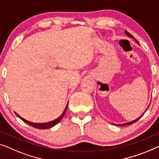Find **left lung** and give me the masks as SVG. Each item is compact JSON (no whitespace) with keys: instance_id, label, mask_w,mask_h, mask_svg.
Listing matches in <instances>:
<instances>
[{"instance_id":"1","label":"left lung","mask_w":159,"mask_h":159,"mask_svg":"<svg viewBox=\"0 0 159 159\" xmlns=\"http://www.w3.org/2000/svg\"><path fill=\"white\" fill-rule=\"evenodd\" d=\"M125 34H127V36H128V37H131V38H133V39H135V38H134V37H133V35H132L131 34H129V33L128 32H127V31H125ZM135 41L136 42H137V43H138V41H137V40H135ZM147 109H148V108H147ZM147 109H146V111L147 110ZM145 111H144V112H143V114L145 113ZM143 114H142V115H140L139 117H138V118H137V119H136V120H133V121H131V122H126V123H124V124H120V125H117V126H125V125H132V124L135 123V122H137V121H138V120H139V119H140V117H141L143 115ZM114 125H115V124H114Z\"/></svg>"}]
</instances>
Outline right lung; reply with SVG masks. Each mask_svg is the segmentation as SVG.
I'll return each mask as SVG.
<instances>
[{"mask_svg":"<svg viewBox=\"0 0 159 159\" xmlns=\"http://www.w3.org/2000/svg\"><path fill=\"white\" fill-rule=\"evenodd\" d=\"M67 108H68V104H67V106L66 107V109H65V110L63 111V112L61 115L59 117L57 118V119H55V120H52V121L51 122H44V123H35V122H30L28 121V120H26L25 119H24L23 117H21V116H19L18 115L17 113H16V115L18 117H19L20 119L21 120H23L24 122H26V124L31 125V126L35 127V128H37V129H48V128H50V127H52L53 126H55V125H57L58 122H59L60 120L62 119V117H63V116L65 115V113H66V111L67 110Z\"/></svg>","mask_w":159,"mask_h":159,"instance_id":"add662e5","label":"right lung"}]
</instances>
